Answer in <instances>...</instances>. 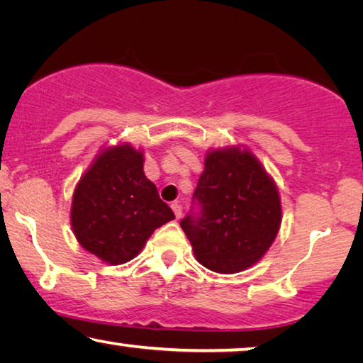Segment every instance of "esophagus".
<instances>
[{
	"instance_id": "obj_1",
	"label": "esophagus",
	"mask_w": 363,
	"mask_h": 363,
	"mask_svg": "<svg viewBox=\"0 0 363 363\" xmlns=\"http://www.w3.org/2000/svg\"><path fill=\"white\" fill-rule=\"evenodd\" d=\"M171 208H172V212H174L176 218H181V215H182V205H181L179 202H172V203H171Z\"/></svg>"
}]
</instances>
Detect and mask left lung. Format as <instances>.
Listing matches in <instances>:
<instances>
[{"label":"left lung","instance_id":"left-lung-1","mask_svg":"<svg viewBox=\"0 0 363 363\" xmlns=\"http://www.w3.org/2000/svg\"><path fill=\"white\" fill-rule=\"evenodd\" d=\"M194 200L200 213L181 220L196 259L213 272L250 269L269 251L282 223L279 189L252 151L208 150Z\"/></svg>","mask_w":363,"mask_h":363}]
</instances>
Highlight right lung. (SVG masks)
I'll list each match as a JSON object with an SVG mask.
<instances>
[{"label":"right lung","instance_id":"add662e5","mask_svg":"<svg viewBox=\"0 0 363 363\" xmlns=\"http://www.w3.org/2000/svg\"><path fill=\"white\" fill-rule=\"evenodd\" d=\"M143 151L130 143L99 151L72 200L73 233L86 251L118 266L137 256L156 228L174 220L143 171Z\"/></svg>","mask_w":363,"mask_h":363}]
</instances>
